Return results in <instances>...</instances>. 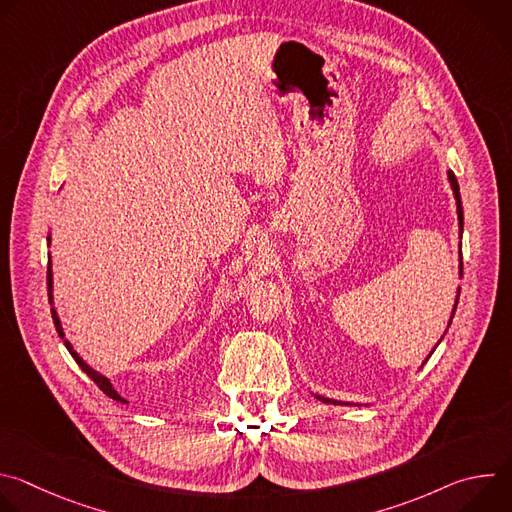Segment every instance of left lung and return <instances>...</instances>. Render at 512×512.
<instances>
[{"instance_id":"left-lung-1","label":"left lung","mask_w":512,"mask_h":512,"mask_svg":"<svg viewBox=\"0 0 512 512\" xmlns=\"http://www.w3.org/2000/svg\"><path fill=\"white\" fill-rule=\"evenodd\" d=\"M448 180H450V186H452V190H454V198H456V210H458V225H460V235H462V231H464V210H462V198H460V186H458V180H456V176H454V172L452 170H448ZM460 259H462V253H460ZM460 277H462V261H460ZM458 298H460V289H458V296H456V304H454V310H452V318H454V314H456V308H458ZM452 318H450V322H448V328H450V324H452ZM444 338V336H442ZM442 338H440V342H442ZM437 342V344H440ZM437 344L433 346V350L437 348ZM431 350V352H433ZM429 352V354H431ZM427 360V358H425ZM316 399H320L322 403H330V405H350V403H342V401H334V399H326V397H320V395H314Z\"/></svg>"}]
</instances>
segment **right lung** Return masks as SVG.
<instances>
[{
    "label": "right lung",
    "mask_w": 512,
    "mask_h": 512,
    "mask_svg": "<svg viewBox=\"0 0 512 512\" xmlns=\"http://www.w3.org/2000/svg\"><path fill=\"white\" fill-rule=\"evenodd\" d=\"M48 243H50V235H48ZM46 283H48V302H50V306L54 304V296H52V263H50V259H48V275H46ZM50 312H52V320H54V326H56V332H58V336L62 338V342H64V346L68 348V352L72 354V358L77 360V364L79 367L83 369V373H87V377H91L93 381H95V385L107 395V397H111L113 401H121V403H125V399L115 391V387L111 385V381L105 377V375H101V373H97L93 367H89V364L79 356V352L72 348V344L64 338V330H62V324H60V318H58V314H56V308L52 306L50 308Z\"/></svg>",
    "instance_id": "add662e5"
}]
</instances>
